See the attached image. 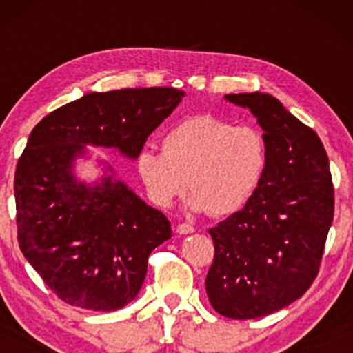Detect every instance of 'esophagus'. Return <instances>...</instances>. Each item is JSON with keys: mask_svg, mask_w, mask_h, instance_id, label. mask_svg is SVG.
I'll return each instance as SVG.
<instances>
[{"mask_svg": "<svg viewBox=\"0 0 353 353\" xmlns=\"http://www.w3.org/2000/svg\"><path fill=\"white\" fill-rule=\"evenodd\" d=\"M194 230H196V229H194V225L185 224V222H184V224L177 225V232L182 234V236H185V234H192Z\"/></svg>", "mask_w": 353, "mask_h": 353, "instance_id": "esophagus-1", "label": "esophagus"}]
</instances>
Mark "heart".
I'll return each mask as SVG.
<instances>
[{
  "label": "heart",
  "mask_w": 353,
  "mask_h": 353,
  "mask_svg": "<svg viewBox=\"0 0 353 353\" xmlns=\"http://www.w3.org/2000/svg\"><path fill=\"white\" fill-rule=\"evenodd\" d=\"M267 144L255 125H234L212 114H196L174 124L163 137V152L144 148L136 169L148 196L159 208L189 189L190 208L216 217L241 210L264 177Z\"/></svg>",
  "instance_id": "b5f03b06"
}]
</instances>
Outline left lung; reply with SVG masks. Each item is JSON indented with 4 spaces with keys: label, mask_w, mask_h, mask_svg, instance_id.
Here are the masks:
<instances>
[{
    "label": "left lung",
    "mask_w": 353,
    "mask_h": 353,
    "mask_svg": "<svg viewBox=\"0 0 353 353\" xmlns=\"http://www.w3.org/2000/svg\"><path fill=\"white\" fill-rule=\"evenodd\" d=\"M264 129V177L244 209L209 229L214 261L205 277L210 305L228 319H257L297 301L319 274L334 221L325 148L265 92L228 94Z\"/></svg>",
    "instance_id": "obj_1"
}]
</instances>
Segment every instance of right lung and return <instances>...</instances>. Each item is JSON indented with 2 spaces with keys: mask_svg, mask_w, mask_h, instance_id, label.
I'll use <instances>...</instances> for the list:
<instances>
[{
  "mask_svg": "<svg viewBox=\"0 0 353 353\" xmlns=\"http://www.w3.org/2000/svg\"><path fill=\"white\" fill-rule=\"evenodd\" d=\"M185 92L137 88L89 92L44 116L31 131L14 172L19 249L63 302L112 312L134 301L148 257L171 239V222L124 182H79L72 161L84 145L136 159L145 139Z\"/></svg>",
  "mask_w": 353,
  "mask_h": 353,
  "instance_id": "right-lung-1",
  "label": "right lung"
}]
</instances>
